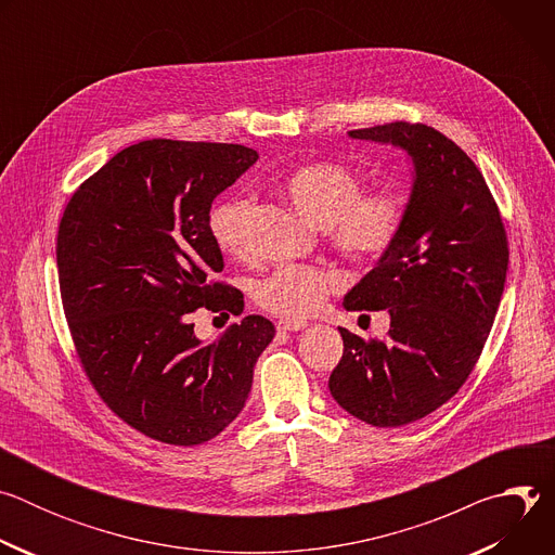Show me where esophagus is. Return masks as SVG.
I'll return each mask as SVG.
<instances>
[{
	"label": "esophagus",
	"instance_id": "obj_1",
	"mask_svg": "<svg viewBox=\"0 0 555 555\" xmlns=\"http://www.w3.org/2000/svg\"><path fill=\"white\" fill-rule=\"evenodd\" d=\"M309 323L307 321H300V319H283L276 323V330L279 332H300L305 330Z\"/></svg>",
	"mask_w": 555,
	"mask_h": 555
}]
</instances>
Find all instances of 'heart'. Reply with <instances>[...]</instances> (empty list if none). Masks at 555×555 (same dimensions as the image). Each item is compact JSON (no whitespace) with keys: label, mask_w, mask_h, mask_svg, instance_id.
Returning a JSON list of instances; mask_svg holds the SVG:
<instances>
[{"label":"heart","mask_w":555,"mask_h":555,"mask_svg":"<svg viewBox=\"0 0 555 555\" xmlns=\"http://www.w3.org/2000/svg\"><path fill=\"white\" fill-rule=\"evenodd\" d=\"M283 189L300 215L315 225L330 228L338 253L356 263L384 257L404 223V199L400 195L390 191L360 195V178L336 163L302 165L283 180ZM250 208L253 199L246 195L225 197L210 208L208 230L221 250L230 255L246 253ZM336 283V276L321 268L285 263L257 281L255 298L276 315L300 319L319 309Z\"/></svg>","instance_id":"heart-1"}]
</instances>
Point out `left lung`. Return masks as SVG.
Wrapping results in <instances>:
<instances>
[{"mask_svg":"<svg viewBox=\"0 0 555 555\" xmlns=\"http://www.w3.org/2000/svg\"><path fill=\"white\" fill-rule=\"evenodd\" d=\"M347 135L402 149L413 184L398 240L343 302L386 309L388 338L338 327L345 351L330 390L364 424L398 428L446 404L477 364L505 287L507 236L483 173L437 129L390 122Z\"/></svg>","mask_w":555,"mask_h":555,"instance_id":"obj_1","label":"left lung"}]
</instances>
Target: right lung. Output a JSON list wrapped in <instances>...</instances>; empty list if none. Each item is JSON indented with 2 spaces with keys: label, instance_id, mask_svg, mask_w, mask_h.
<instances>
[{
  "label": "right lung",
  "instance_id": "obj_1",
  "mask_svg": "<svg viewBox=\"0 0 555 555\" xmlns=\"http://www.w3.org/2000/svg\"><path fill=\"white\" fill-rule=\"evenodd\" d=\"M257 160L242 144L144 140L116 153L63 212L56 266L76 353L103 402L155 441L217 437L244 411L274 338L263 315L212 343L189 321L197 307L244 302L212 279L223 259L208 212Z\"/></svg>",
  "mask_w": 555,
  "mask_h": 555
}]
</instances>
